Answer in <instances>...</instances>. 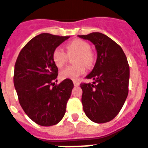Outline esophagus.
Wrapping results in <instances>:
<instances>
[{
  "label": "esophagus",
  "instance_id": "1",
  "mask_svg": "<svg viewBox=\"0 0 148 148\" xmlns=\"http://www.w3.org/2000/svg\"><path fill=\"white\" fill-rule=\"evenodd\" d=\"M73 83H74V86H78L79 84H80V82H77V81H74V82H73Z\"/></svg>",
  "mask_w": 148,
  "mask_h": 148
}]
</instances>
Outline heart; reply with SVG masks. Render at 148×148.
Listing matches in <instances>:
<instances>
[{
	"label": "heart",
	"mask_w": 148,
	"mask_h": 148,
	"mask_svg": "<svg viewBox=\"0 0 148 148\" xmlns=\"http://www.w3.org/2000/svg\"><path fill=\"white\" fill-rule=\"evenodd\" d=\"M66 52L60 47H56L52 53V59L54 64L57 67H62L67 61L68 56L75 54L73 58V61L75 64L65 67L60 72V77L62 79H74L77 78L84 74L86 70L85 66L88 67L94 64V54L90 49V45L88 42L83 39H76L66 43Z\"/></svg>",
	"instance_id": "b5f03b06"
}]
</instances>
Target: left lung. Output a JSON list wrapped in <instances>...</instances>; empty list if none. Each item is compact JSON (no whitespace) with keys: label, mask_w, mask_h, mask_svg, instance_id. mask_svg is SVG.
I'll list each match as a JSON object with an SVG mask.
<instances>
[{"label":"left lung","mask_w":148,"mask_h":148,"mask_svg":"<svg viewBox=\"0 0 148 148\" xmlns=\"http://www.w3.org/2000/svg\"><path fill=\"white\" fill-rule=\"evenodd\" d=\"M94 44L97 60L87 79L92 83H82V102L88 119L97 123L111 121L116 116L129 92L130 66L119 45L109 37L92 32L78 36Z\"/></svg>","instance_id":"1"}]
</instances>
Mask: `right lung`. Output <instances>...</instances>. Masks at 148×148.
Returning a JSON list of instances; mask_svg holds the SVG:
<instances>
[{"label": "right lung", "instance_id": "right-lung-1", "mask_svg": "<svg viewBox=\"0 0 148 148\" xmlns=\"http://www.w3.org/2000/svg\"><path fill=\"white\" fill-rule=\"evenodd\" d=\"M68 38L39 34L21 49L15 62L14 85L19 103L27 116L40 126H53L63 119L74 88L71 79L59 84L54 82L58 68L52 53Z\"/></svg>", "mask_w": 148, "mask_h": 148}]
</instances>
